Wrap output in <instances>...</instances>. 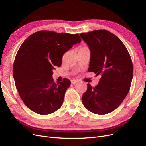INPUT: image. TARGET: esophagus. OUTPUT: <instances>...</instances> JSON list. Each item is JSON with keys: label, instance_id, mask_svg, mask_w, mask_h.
<instances>
[{"label": "esophagus", "instance_id": "34e87169", "mask_svg": "<svg viewBox=\"0 0 146 146\" xmlns=\"http://www.w3.org/2000/svg\"><path fill=\"white\" fill-rule=\"evenodd\" d=\"M78 82V81L77 80H71V83L73 84V85H74V84H76Z\"/></svg>", "mask_w": 146, "mask_h": 146}]
</instances>
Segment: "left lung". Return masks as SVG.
<instances>
[{
	"instance_id": "1",
	"label": "left lung",
	"mask_w": 146,
	"mask_h": 146,
	"mask_svg": "<svg viewBox=\"0 0 146 146\" xmlns=\"http://www.w3.org/2000/svg\"><path fill=\"white\" fill-rule=\"evenodd\" d=\"M91 52L89 72L101 76L99 84L88 83L82 100L85 107L97 114L115 110L130 88L133 68L130 55L121 39L105 30L80 34Z\"/></svg>"
}]
</instances>
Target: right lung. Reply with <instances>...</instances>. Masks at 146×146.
<instances>
[{"mask_svg": "<svg viewBox=\"0 0 146 146\" xmlns=\"http://www.w3.org/2000/svg\"><path fill=\"white\" fill-rule=\"evenodd\" d=\"M82 41L78 34L41 30L29 36L22 44L15 57L13 74L19 94L33 112L46 115L62 105L68 78L55 83V66L62 64L63 55Z\"/></svg>", "mask_w": 146, "mask_h": 146, "instance_id": "obj_1", "label": "right lung"}]
</instances>
